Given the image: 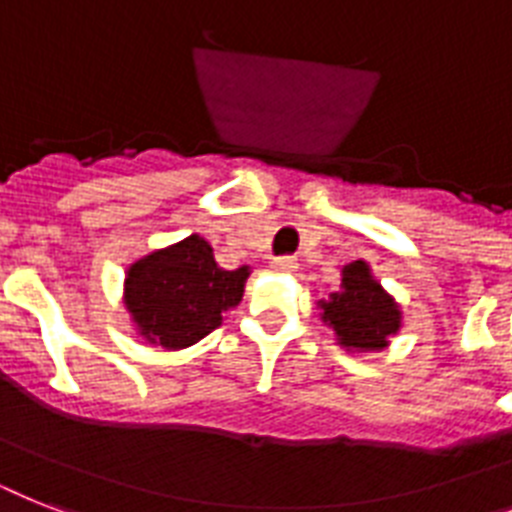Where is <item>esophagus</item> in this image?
Here are the masks:
<instances>
[{
    "label": "esophagus",
    "instance_id": "34e87169",
    "mask_svg": "<svg viewBox=\"0 0 512 512\" xmlns=\"http://www.w3.org/2000/svg\"><path fill=\"white\" fill-rule=\"evenodd\" d=\"M273 270L294 273V270H297V260H294V257H278V260H273Z\"/></svg>",
    "mask_w": 512,
    "mask_h": 512
}]
</instances>
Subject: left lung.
I'll return each mask as SVG.
<instances>
[{
	"instance_id": "1",
	"label": "left lung",
	"mask_w": 512,
	"mask_h": 512,
	"mask_svg": "<svg viewBox=\"0 0 512 512\" xmlns=\"http://www.w3.org/2000/svg\"><path fill=\"white\" fill-rule=\"evenodd\" d=\"M315 305L323 326L334 331L336 344L357 355L386 350L402 328L400 302L386 292L365 260L344 265L339 289Z\"/></svg>"
}]
</instances>
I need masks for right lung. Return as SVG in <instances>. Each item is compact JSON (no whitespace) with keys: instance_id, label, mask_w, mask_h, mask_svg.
<instances>
[{"instance_id":"add662e5","label":"right lung","mask_w":512,"mask_h":512,"mask_svg":"<svg viewBox=\"0 0 512 512\" xmlns=\"http://www.w3.org/2000/svg\"><path fill=\"white\" fill-rule=\"evenodd\" d=\"M249 273V265L220 268L213 247L191 234L128 265L123 305L144 342L170 352L186 350L242 302Z\"/></svg>"}]
</instances>
